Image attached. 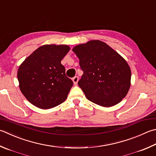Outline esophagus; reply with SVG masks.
Returning <instances> with one entry per match:
<instances>
[{
  "instance_id": "34e87169",
  "label": "esophagus",
  "mask_w": 156,
  "mask_h": 156,
  "mask_svg": "<svg viewBox=\"0 0 156 156\" xmlns=\"http://www.w3.org/2000/svg\"><path fill=\"white\" fill-rule=\"evenodd\" d=\"M72 80L73 82V84H74L75 85H76V84H77V83H78V76H75V77L73 78Z\"/></svg>"
}]
</instances>
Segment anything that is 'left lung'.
<instances>
[{"label":"left lung","instance_id":"8db88e82","mask_svg":"<svg viewBox=\"0 0 156 156\" xmlns=\"http://www.w3.org/2000/svg\"><path fill=\"white\" fill-rule=\"evenodd\" d=\"M72 50L83 71L78 84L88 100L110 107L126 97L131 84V69L119 54L100 40L77 45Z\"/></svg>","mask_w":156,"mask_h":156}]
</instances>
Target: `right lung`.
Listing matches in <instances>:
<instances>
[{
  "instance_id": "add662e5",
  "label": "right lung",
  "mask_w": 156,
  "mask_h": 156,
  "mask_svg": "<svg viewBox=\"0 0 156 156\" xmlns=\"http://www.w3.org/2000/svg\"><path fill=\"white\" fill-rule=\"evenodd\" d=\"M69 50L67 45H44L20 66V89L34 106L49 109L67 99L73 82L66 76V69L61 61Z\"/></svg>"
}]
</instances>
